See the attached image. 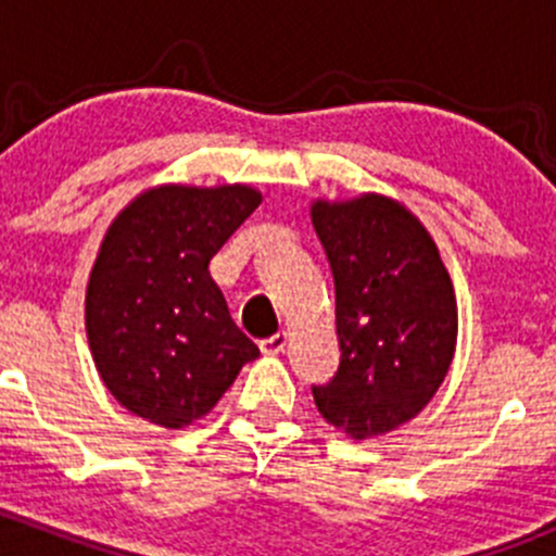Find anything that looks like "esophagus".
Returning a JSON list of instances; mask_svg holds the SVG:
<instances>
[{
    "label": "esophagus",
    "instance_id": "34e87169",
    "mask_svg": "<svg viewBox=\"0 0 556 556\" xmlns=\"http://www.w3.org/2000/svg\"><path fill=\"white\" fill-rule=\"evenodd\" d=\"M285 346H288V333H285V330H279V333L268 336V339L261 341V352H266V355H279Z\"/></svg>",
    "mask_w": 556,
    "mask_h": 556
}]
</instances>
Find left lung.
<instances>
[{"mask_svg":"<svg viewBox=\"0 0 556 556\" xmlns=\"http://www.w3.org/2000/svg\"><path fill=\"white\" fill-rule=\"evenodd\" d=\"M312 226L336 285L341 363L312 387L317 412L355 441L417 417L446 379L457 346V299L433 237L382 193L312 201Z\"/></svg>","mask_w":556,"mask_h":556,"instance_id":"left-lung-1","label":"left lung"}]
</instances>
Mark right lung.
<instances>
[{"label":"right lung","instance_id":"right-lung-1","mask_svg":"<svg viewBox=\"0 0 556 556\" xmlns=\"http://www.w3.org/2000/svg\"><path fill=\"white\" fill-rule=\"evenodd\" d=\"M250 185H155L106 228L86 288L93 363L123 408L182 430L261 355L237 328L210 261L257 210Z\"/></svg>","mask_w":556,"mask_h":556}]
</instances>
